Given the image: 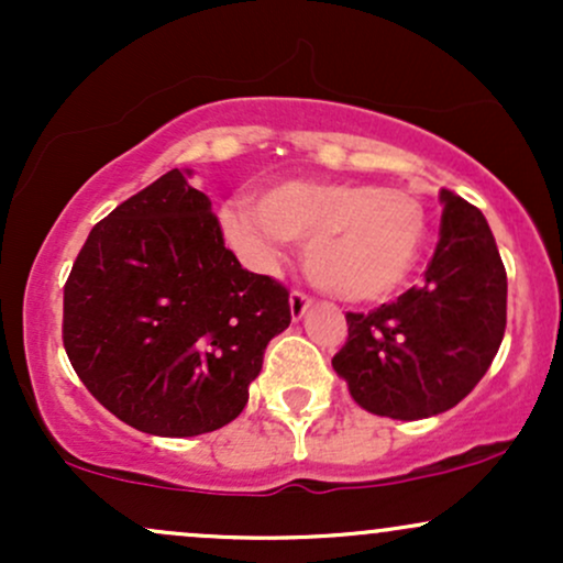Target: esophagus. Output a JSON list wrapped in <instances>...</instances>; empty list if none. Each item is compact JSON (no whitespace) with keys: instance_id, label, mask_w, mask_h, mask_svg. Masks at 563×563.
<instances>
[{"instance_id":"obj_1","label":"esophagus","mask_w":563,"mask_h":563,"mask_svg":"<svg viewBox=\"0 0 563 563\" xmlns=\"http://www.w3.org/2000/svg\"><path fill=\"white\" fill-rule=\"evenodd\" d=\"M309 303H312V299H309L303 290H294V294H290V318L301 320L303 314H307Z\"/></svg>"}]
</instances>
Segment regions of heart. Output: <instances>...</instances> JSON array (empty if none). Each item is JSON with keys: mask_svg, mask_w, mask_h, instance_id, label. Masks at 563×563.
Returning <instances> with one entry per match:
<instances>
[{"mask_svg": "<svg viewBox=\"0 0 563 563\" xmlns=\"http://www.w3.org/2000/svg\"><path fill=\"white\" fill-rule=\"evenodd\" d=\"M228 241L256 267L280 260L283 241L303 243V269L344 301H378L402 288L421 256L429 214L405 187L354 179H286L222 209Z\"/></svg>", "mask_w": 563, "mask_h": 563, "instance_id": "heart-1", "label": "heart"}]
</instances>
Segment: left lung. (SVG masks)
Wrapping results in <instances>:
<instances>
[{"label":"left lung","mask_w":563,"mask_h":563,"mask_svg":"<svg viewBox=\"0 0 563 563\" xmlns=\"http://www.w3.org/2000/svg\"><path fill=\"white\" fill-rule=\"evenodd\" d=\"M439 243L421 286L373 312H346L333 371L354 402L397 421L439 416L493 365L506 333L508 280L487 219L442 190Z\"/></svg>","instance_id":"obj_1"}]
</instances>
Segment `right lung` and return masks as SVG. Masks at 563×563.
Segmentation results:
<instances>
[{
    "mask_svg": "<svg viewBox=\"0 0 563 563\" xmlns=\"http://www.w3.org/2000/svg\"><path fill=\"white\" fill-rule=\"evenodd\" d=\"M288 288L241 267L211 200L166 172L97 222L63 288V346L89 394L156 437L235 421Z\"/></svg>",
    "mask_w": 563,
    "mask_h": 563,
    "instance_id": "1",
    "label": "right lung"
}]
</instances>
